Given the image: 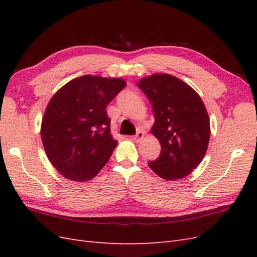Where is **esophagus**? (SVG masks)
Here are the masks:
<instances>
[{
	"label": "esophagus",
	"instance_id": "esophagus-1",
	"mask_svg": "<svg viewBox=\"0 0 257 257\" xmlns=\"http://www.w3.org/2000/svg\"><path fill=\"white\" fill-rule=\"evenodd\" d=\"M144 137H145V132L144 131H138L137 134L133 137V139H134L136 143H139Z\"/></svg>",
	"mask_w": 257,
	"mask_h": 257
}]
</instances>
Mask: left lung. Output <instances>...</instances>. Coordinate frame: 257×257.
<instances>
[{
    "instance_id": "obj_1",
    "label": "left lung",
    "mask_w": 257,
    "mask_h": 257,
    "mask_svg": "<svg viewBox=\"0 0 257 257\" xmlns=\"http://www.w3.org/2000/svg\"><path fill=\"white\" fill-rule=\"evenodd\" d=\"M138 87L152 103L151 133L161 144L160 157L148 165L165 180L186 177L203 161L209 145L210 120L203 99L191 85L169 74L144 77Z\"/></svg>"
}]
</instances>
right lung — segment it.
Here are the masks:
<instances>
[{
  "mask_svg": "<svg viewBox=\"0 0 257 257\" xmlns=\"http://www.w3.org/2000/svg\"><path fill=\"white\" fill-rule=\"evenodd\" d=\"M126 85L122 78L84 75L61 87L46 107L41 137L47 158L68 180L94 178L118 142L106 107Z\"/></svg>",
  "mask_w": 257,
  "mask_h": 257,
  "instance_id": "add662e5",
  "label": "right lung"
}]
</instances>
